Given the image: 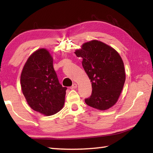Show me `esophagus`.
<instances>
[{
	"label": "esophagus",
	"instance_id": "34e87169",
	"mask_svg": "<svg viewBox=\"0 0 153 153\" xmlns=\"http://www.w3.org/2000/svg\"><path fill=\"white\" fill-rule=\"evenodd\" d=\"M77 85L76 84V83H74V84H73V85L71 86V89H76L77 88Z\"/></svg>",
	"mask_w": 153,
	"mask_h": 153
}]
</instances>
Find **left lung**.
I'll return each mask as SVG.
<instances>
[{
    "mask_svg": "<svg viewBox=\"0 0 153 153\" xmlns=\"http://www.w3.org/2000/svg\"><path fill=\"white\" fill-rule=\"evenodd\" d=\"M92 83V94L85 102L93 108L107 110L117 102L123 88V62L115 49L98 40L84 43L75 52Z\"/></svg>",
    "mask_w": 153,
    "mask_h": 153,
    "instance_id": "left-lung-1",
    "label": "left lung"
}]
</instances>
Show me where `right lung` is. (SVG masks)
Here are the masks:
<instances>
[{"instance_id": "obj_1", "label": "right lung", "mask_w": 153, "mask_h": 153, "mask_svg": "<svg viewBox=\"0 0 153 153\" xmlns=\"http://www.w3.org/2000/svg\"><path fill=\"white\" fill-rule=\"evenodd\" d=\"M20 80L23 94L33 110L49 116L62 109L67 88L59 83L53 59L46 49H38L30 55Z\"/></svg>"}]
</instances>
